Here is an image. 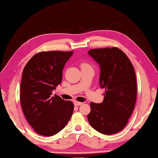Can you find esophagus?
<instances>
[{
	"label": "esophagus",
	"mask_w": 158,
	"mask_h": 158,
	"mask_svg": "<svg viewBox=\"0 0 158 158\" xmlns=\"http://www.w3.org/2000/svg\"><path fill=\"white\" fill-rule=\"evenodd\" d=\"M73 103H74V106H81V105L82 104V103H81V102H78V101H74Z\"/></svg>",
	"instance_id": "obj_1"
}]
</instances>
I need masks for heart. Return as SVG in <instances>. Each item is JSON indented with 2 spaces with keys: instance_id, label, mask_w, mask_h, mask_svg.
Listing matches in <instances>:
<instances>
[{
  "instance_id": "obj_1",
  "label": "heart",
  "mask_w": 158,
  "mask_h": 158,
  "mask_svg": "<svg viewBox=\"0 0 158 158\" xmlns=\"http://www.w3.org/2000/svg\"><path fill=\"white\" fill-rule=\"evenodd\" d=\"M81 69H84V68H89V67H91V66L89 64H87L86 62H82L81 64Z\"/></svg>"
}]
</instances>
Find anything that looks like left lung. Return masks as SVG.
<instances>
[{
    "mask_svg": "<svg viewBox=\"0 0 158 158\" xmlns=\"http://www.w3.org/2000/svg\"><path fill=\"white\" fill-rule=\"evenodd\" d=\"M88 53L100 65L101 103H90L89 123L96 131L112 135L125 128L136 103V76L131 60L117 47L91 49Z\"/></svg>",
    "mask_w": 158,
    "mask_h": 158,
    "instance_id": "8db88e82",
    "label": "left lung"
}]
</instances>
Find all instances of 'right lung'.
<instances>
[{
    "label": "right lung",
    "instance_id": "right-lung-1",
    "mask_svg": "<svg viewBox=\"0 0 158 158\" xmlns=\"http://www.w3.org/2000/svg\"><path fill=\"white\" fill-rule=\"evenodd\" d=\"M73 51H44L25 66L20 101L27 122L38 134L52 136L64 128L74 106L52 92L62 82V70Z\"/></svg>",
    "mask_w": 158,
    "mask_h": 158
}]
</instances>
